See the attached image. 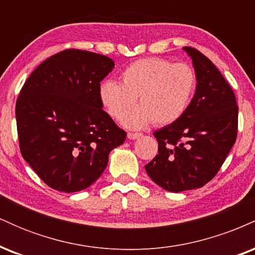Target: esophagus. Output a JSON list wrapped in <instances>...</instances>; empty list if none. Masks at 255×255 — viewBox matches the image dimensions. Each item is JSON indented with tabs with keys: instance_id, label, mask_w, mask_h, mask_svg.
Here are the masks:
<instances>
[{
	"instance_id": "esophagus-1",
	"label": "esophagus",
	"mask_w": 255,
	"mask_h": 255,
	"mask_svg": "<svg viewBox=\"0 0 255 255\" xmlns=\"http://www.w3.org/2000/svg\"><path fill=\"white\" fill-rule=\"evenodd\" d=\"M141 135H142L141 133H128V134H127L128 139H130V140L137 139V137H140V136H141Z\"/></svg>"
}]
</instances>
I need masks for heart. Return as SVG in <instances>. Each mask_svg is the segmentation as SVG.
<instances>
[{
    "instance_id": "1",
    "label": "heart",
    "mask_w": 255,
    "mask_h": 255,
    "mask_svg": "<svg viewBox=\"0 0 255 255\" xmlns=\"http://www.w3.org/2000/svg\"><path fill=\"white\" fill-rule=\"evenodd\" d=\"M197 87V74L187 63H172L148 57L130 63L121 74V84L105 80L99 86V99L111 118L124 119L128 128L139 129L152 122L174 124L188 109Z\"/></svg>"
}]
</instances>
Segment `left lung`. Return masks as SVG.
I'll use <instances>...</instances> for the list:
<instances>
[{
    "instance_id": "1",
    "label": "left lung",
    "mask_w": 255,
    "mask_h": 255,
    "mask_svg": "<svg viewBox=\"0 0 255 255\" xmlns=\"http://www.w3.org/2000/svg\"><path fill=\"white\" fill-rule=\"evenodd\" d=\"M197 89L188 109L156 130L158 154L145 170L169 192L200 188L216 176L238 136L239 107L230 85L205 55L191 46Z\"/></svg>"
}]
</instances>
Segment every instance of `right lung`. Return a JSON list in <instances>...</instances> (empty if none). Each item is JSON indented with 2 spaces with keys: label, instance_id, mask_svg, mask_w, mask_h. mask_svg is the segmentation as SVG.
<instances>
[{
  "label": "right lung",
  "instance_id": "right-lung-1",
  "mask_svg": "<svg viewBox=\"0 0 255 255\" xmlns=\"http://www.w3.org/2000/svg\"><path fill=\"white\" fill-rule=\"evenodd\" d=\"M114 61L67 49L32 72L16 99L20 152L42 180L60 192L83 191L103 174L126 131L102 109L101 81Z\"/></svg>",
  "mask_w": 255,
  "mask_h": 255
}]
</instances>
